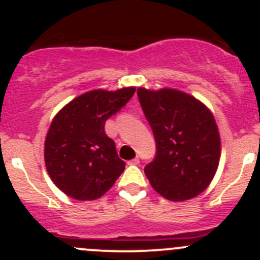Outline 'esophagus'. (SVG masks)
Returning a JSON list of instances; mask_svg holds the SVG:
<instances>
[{"label": "esophagus", "mask_w": 260, "mask_h": 260, "mask_svg": "<svg viewBox=\"0 0 260 260\" xmlns=\"http://www.w3.org/2000/svg\"><path fill=\"white\" fill-rule=\"evenodd\" d=\"M128 165H132V166H137V165H140V159H138V157H136V158L131 159V161L128 162Z\"/></svg>", "instance_id": "34e87169"}]
</instances>
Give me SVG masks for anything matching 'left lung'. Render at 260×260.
Wrapping results in <instances>:
<instances>
[{
	"label": "left lung",
	"instance_id": "obj_1",
	"mask_svg": "<svg viewBox=\"0 0 260 260\" xmlns=\"http://www.w3.org/2000/svg\"><path fill=\"white\" fill-rule=\"evenodd\" d=\"M156 141L153 161L145 167L152 187L171 201L203 192L220 158V136L211 112L188 94L175 89H137Z\"/></svg>",
	"mask_w": 260,
	"mask_h": 260
}]
</instances>
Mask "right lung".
Wrapping results in <instances>:
<instances>
[{
	"label": "right lung",
	"mask_w": 260,
	"mask_h": 260,
	"mask_svg": "<svg viewBox=\"0 0 260 260\" xmlns=\"http://www.w3.org/2000/svg\"><path fill=\"white\" fill-rule=\"evenodd\" d=\"M135 88L102 89L78 96L55 115L45 141V165L52 182L75 200H95L124 171L104 124L135 94Z\"/></svg>",
	"instance_id": "obj_1"
}]
</instances>
